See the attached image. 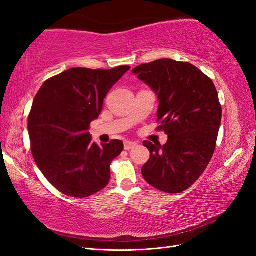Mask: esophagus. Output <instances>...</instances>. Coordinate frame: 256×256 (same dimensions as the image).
<instances>
[{
  "instance_id": "1",
  "label": "esophagus",
  "mask_w": 256,
  "mask_h": 256,
  "mask_svg": "<svg viewBox=\"0 0 256 256\" xmlns=\"http://www.w3.org/2000/svg\"><path fill=\"white\" fill-rule=\"evenodd\" d=\"M136 145L138 144L135 143V142H130V140H126V142H124V150H130L131 148H135V146H136Z\"/></svg>"
}]
</instances>
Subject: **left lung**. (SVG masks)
Segmentation results:
<instances>
[{
    "label": "left lung",
    "mask_w": 256,
    "mask_h": 256,
    "mask_svg": "<svg viewBox=\"0 0 256 256\" xmlns=\"http://www.w3.org/2000/svg\"><path fill=\"white\" fill-rule=\"evenodd\" d=\"M132 72L158 99V128L168 135L160 145L144 140L150 157L142 175L150 186L179 194L201 176L214 153L222 108L210 78L189 62L158 59Z\"/></svg>",
    "instance_id": "8db88e82"
}]
</instances>
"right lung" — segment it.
<instances>
[{
  "mask_svg": "<svg viewBox=\"0 0 256 256\" xmlns=\"http://www.w3.org/2000/svg\"><path fill=\"white\" fill-rule=\"evenodd\" d=\"M130 69L72 68L48 79L37 92L28 116L32 157L64 194L86 198L108 184L122 140L99 146L86 131L99 118L108 92Z\"/></svg>",
  "mask_w": 256,
  "mask_h": 256,
  "instance_id": "1",
  "label": "right lung"
}]
</instances>
